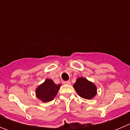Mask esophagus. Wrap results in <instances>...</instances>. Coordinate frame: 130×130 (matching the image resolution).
<instances>
[{
	"instance_id": "34e87169",
	"label": "esophagus",
	"mask_w": 130,
	"mask_h": 130,
	"mask_svg": "<svg viewBox=\"0 0 130 130\" xmlns=\"http://www.w3.org/2000/svg\"><path fill=\"white\" fill-rule=\"evenodd\" d=\"M63 84H64V85H70L71 82L70 81H63Z\"/></svg>"
}]
</instances>
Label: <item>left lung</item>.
I'll return each mask as SVG.
<instances>
[{
    "mask_svg": "<svg viewBox=\"0 0 130 130\" xmlns=\"http://www.w3.org/2000/svg\"><path fill=\"white\" fill-rule=\"evenodd\" d=\"M73 87L79 96L87 100H90L94 97L97 92L94 84L83 77L78 78L73 85Z\"/></svg>",
    "mask_w": 130,
    "mask_h": 130,
    "instance_id": "8db88e82",
    "label": "left lung"
}]
</instances>
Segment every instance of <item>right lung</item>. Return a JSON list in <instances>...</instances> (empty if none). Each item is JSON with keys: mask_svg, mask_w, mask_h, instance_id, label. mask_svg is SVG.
Wrapping results in <instances>:
<instances>
[{"mask_svg": "<svg viewBox=\"0 0 130 130\" xmlns=\"http://www.w3.org/2000/svg\"><path fill=\"white\" fill-rule=\"evenodd\" d=\"M61 85H57L51 79H47L43 83L38 86L36 90V95L43 102L52 101L56 96Z\"/></svg>", "mask_w": 130, "mask_h": 130, "instance_id": "1", "label": "right lung"}]
</instances>
